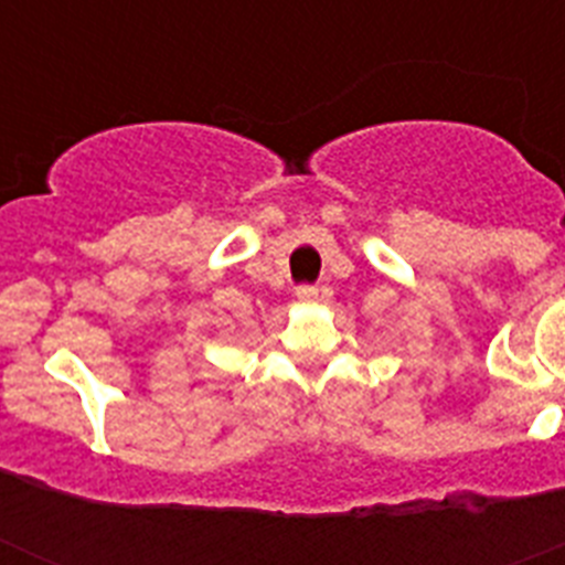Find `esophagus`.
Returning a JSON list of instances; mask_svg holds the SVG:
<instances>
[{
    "instance_id": "34e87169",
    "label": "esophagus",
    "mask_w": 565,
    "mask_h": 565,
    "mask_svg": "<svg viewBox=\"0 0 565 565\" xmlns=\"http://www.w3.org/2000/svg\"><path fill=\"white\" fill-rule=\"evenodd\" d=\"M319 297V288L317 286H297V299L299 302H313Z\"/></svg>"
}]
</instances>
